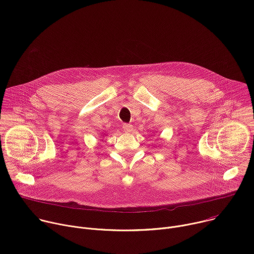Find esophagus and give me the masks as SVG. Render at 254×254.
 <instances>
[{
  "instance_id": "esophagus-1",
  "label": "esophagus",
  "mask_w": 254,
  "mask_h": 254,
  "mask_svg": "<svg viewBox=\"0 0 254 254\" xmlns=\"http://www.w3.org/2000/svg\"><path fill=\"white\" fill-rule=\"evenodd\" d=\"M123 128L127 132H130L132 130V125H130V124H123Z\"/></svg>"
}]
</instances>
